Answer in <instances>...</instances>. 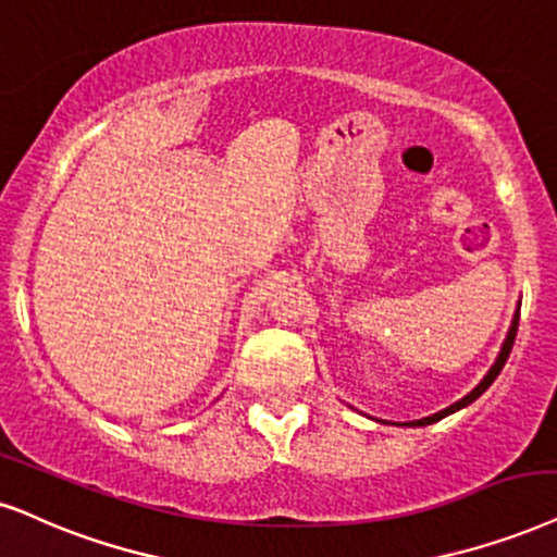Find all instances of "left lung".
<instances>
[{"label": "left lung", "mask_w": 557, "mask_h": 557, "mask_svg": "<svg viewBox=\"0 0 557 557\" xmlns=\"http://www.w3.org/2000/svg\"><path fill=\"white\" fill-rule=\"evenodd\" d=\"M517 327H519V307H517V312H515V320H511V327H509V335H507V341H504V345H502V352H499V358H496V363L491 366V371H488L486 375H483V381H481V384L475 386L471 394H466L463 399H460V401H455V404H450V407H447V409L437 411V414H432V417H424V420H417V422H409V428H424V424H432V422L443 420V417L453 414V411L463 409V407H468V404H471V401L479 399V396H481L483 392H486V388H488L491 384H494V381H496V375L502 373L504 363H507V358H509V352H511V345H515V337H517Z\"/></svg>", "instance_id": "left-lung-1"}]
</instances>
